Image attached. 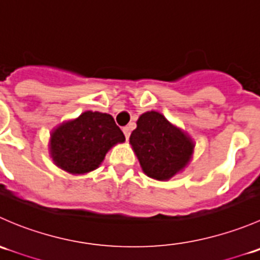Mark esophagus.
<instances>
[{
	"label": "esophagus",
	"mask_w": 260,
	"mask_h": 260,
	"mask_svg": "<svg viewBox=\"0 0 260 260\" xmlns=\"http://www.w3.org/2000/svg\"><path fill=\"white\" fill-rule=\"evenodd\" d=\"M123 133H124V136H125V140H128V138H129V135H131V127H128V125L123 127Z\"/></svg>",
	"instance_id": "34e87169"
}]
</instances>
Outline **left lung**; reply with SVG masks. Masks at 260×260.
<instances>
[{"label": "left lung", "instance_id": "1", "mask_svg": "<svg viewBox=\"0 0 260 260\" xmlns=\"http://www.w3.org/2000/svg\"><path fill=\"white\" fill-rule=\"evenodd\" d=\"M129 145L148 177L169 181L182 172L192 159L195 142L164 114L149 111L141 114Z\"/></svg>", "mask_w": 260, "mask_h": 260}]
</instances>
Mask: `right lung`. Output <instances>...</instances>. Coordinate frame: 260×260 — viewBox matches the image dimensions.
I'll return each mask as SVG.
<instances>
[{
	"mask_svg": "<svg viewBox=\"0 0 260 260\" xmlns=\"http://www.w3.org/2000/svg\"><path fill=\"white\" fill-rule=\"evenodd\" d=\"M124 141L111 114L86 111L51 131L49 153L59 169L84 175L98 169L107 152Z\"/></svg>",
	"mask_w": 260,
	"mask_h": 260,
	"instance_id": "obj_1",
	"label": "right lung"
}]
</instances>
